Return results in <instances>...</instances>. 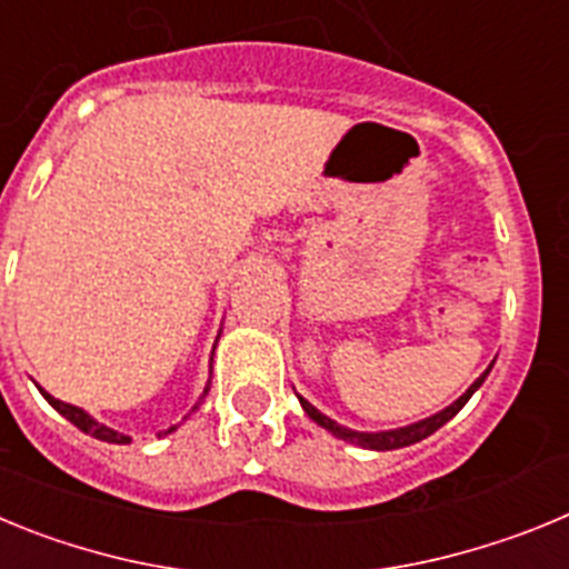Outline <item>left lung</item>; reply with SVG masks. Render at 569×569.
<instances>
[{
    "mask_svg": "<svg viewBox=\"0 0 569 569\" xmlns=\"http://www.w3.org/2000/svg\"><path fill=\"white\" fill-rule=\"evenodd\" d=\"M490 367H487L485 373H481L479 379H476L470 387H467L465 396H459V399H456L450 407H445L441 413L430 416V419H425V421H416V425H410V427H399V430H387V433H356V430H347V427L336 425L333 419H328V416H325V413H319V410H316V407L310 405V401L301 399V396H299V401H301V407H305V413H308L310 419L316 421V425H321V427H325V430H330V433H333V436H339V439L350 441V445L367 447V450H399V447L416 445V441L427 439V436L436 433V430H439V427L445 425V421L453 419V416L459 413L461 407H465L467 401H470V396L476 393V390H479L481 381H485V376L490 373Z\"/></svg>",
    "mask_w": 569,
    "mask_h": 569,
    "instance_id": "obj_1",
    "label": "left lung"
}]
</instances>
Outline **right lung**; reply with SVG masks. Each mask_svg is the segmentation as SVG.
<instances>
[{
    "label": "right lung",
    "instance_id": "right-lung-1",
    "mask_svg": "<svg viewBox=\"0 0 569 569\" xmlns=\"http://www.w3.org/2000/svg\"><path fill=\"white\" fill-rule=\"evenodd\" d=\"M39 390H42V387H39ZM208 390L210 387H204V393H202V399L204 396H208ZM42 396L44 399L50 401V405H53V410H59V413L64 416V419L70 421V425H77L79 430H82V433H88V436H93V439H99V441H110V445H128V436H122V433H116V430H110V427H104V425H99V421H93L90 419L88 413H84V410H79V407H73V405H64V401H59V399H53V396L50 393H44L42 390ZM202 399L196 401L193 405V410H190V413H196V410H199V405H202ZM188 413V416H190ZM188 416H184V419H188ZM176 427V425H173ZM173 427H170V430H173ZM168 430V433H170Z\"/></svg>",
    "mask_w": 569,
    "mask_h": 569
}]
</instances>
